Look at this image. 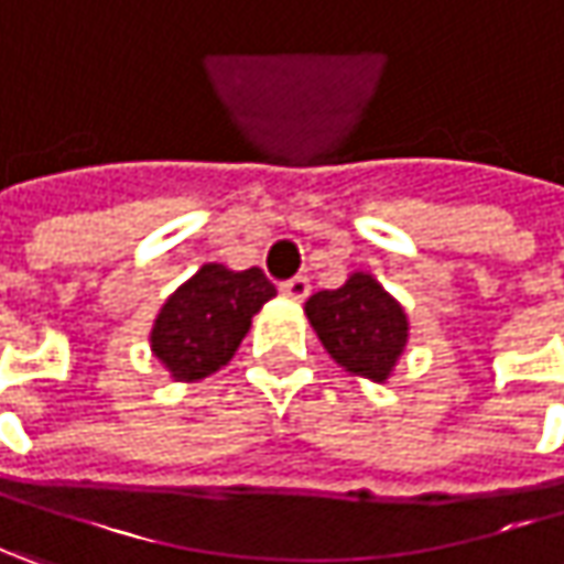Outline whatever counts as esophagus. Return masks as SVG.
<instances>
[{
  "label": "esophagus",
  "mask_w": 564,
  "mask_h": 564,
  "mask_svg": "<svg viewBox=\"0 0 564 564\" xmlns=\"http://www.w3.org/2000/svg\"><path fill=\"white\" fill-rule=\"evenodd\" d=\"M281 293L286 296V300H296V303H303V300L310 296V278H290V281H283Z\"/></svg>",
  "instance_id": "1"
}]
</instances>
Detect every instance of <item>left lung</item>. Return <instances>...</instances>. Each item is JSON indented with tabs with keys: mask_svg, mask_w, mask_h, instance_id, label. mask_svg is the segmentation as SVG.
Masks as SVG:
<instances>
[{
	"mask_svg": "<svg viewBox=\"0 0 564 564\" xmlns=\"http://www.w3.org/2000/svg\"><path fill=\"white\" fill-rule=\"evenodd\" d=\"M306 318L332 360L364 380H389L409 345L405 310L364 271H354L338 290L313 293Z\"/></svg>",
	"mask_w": 564,
	"mask_h": 564,
	"instance_id": "obj_1",
	"label": "left lung"
}]
</instances>
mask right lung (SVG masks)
Here are the masks:
<instances>
[{
	"instance_id": "add662e5",
	"label": "right lung",
	"mask_w": 564,
	"mask_h": 564,
	"mask_svg": "<svg viewBox=\"0 0 564 564\" xmlns=\"http://www.w3.org/2000/svg\"><path fill=\"white\" fill-rule=\"evenodd\" d=\"M271 296H278V290L261 268L229 271L226 264H204L155 315L152 354L172 380H204L232 360L249 335L251 315Z\"/></svg>"
}]
</instances>
